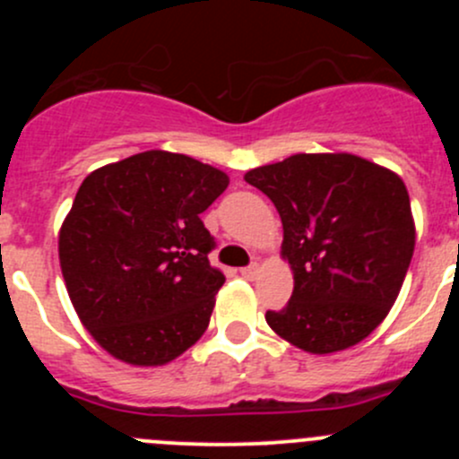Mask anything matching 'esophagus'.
<instances>
[{
  "label": "esophagus",
  "instance_id": "obj_1",
  "mask_svg": "<svg viewBox=\"0 0 459 459\" xmlns=\"http://www.w3.org/2000/svg\"><path fill=\"white\" fill-rule=\"evenodd\" d=\"M259 271H262V268H259V264L257 262H253L251 266H247V268H242V277H247V280H255V277L259 275Z\"/></svg>",
  "mask_w": 459,
  "mask_h": 459
}]
</instances>
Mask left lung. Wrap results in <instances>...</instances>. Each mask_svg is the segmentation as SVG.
Segmentation results:
<instances>
[{
	"label": "left lung",
	"mask_w": 459,
	"mask_h": 459,
	"mask_svg": "<svg viewBox=\"0 0 459 459\" xmlns=\"http://www.w3.org/2000/svg\"><path fill=\"white\" fill-rule=\"evenodd\" d=\"M281 217L293 295L266 322L311 355L368 337L400 295L415 251L409 191L386 166L351 152H298L244 175Z\"/></svg>",
	"instance_id": "1"
}]
</instances>
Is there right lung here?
I'll list each match as a JSON object with an SVG mask.
<instances>
[{"label": "right lung", "mask_w": 459, "mask_h": 459, "mask_svg": "<svg viewBox=\"0 0 459 459\" xmlns=\"http://www.w3.org/2000/svg\"><path fill=\"white\" fill-rule=\"evenodd\" d=\"M229 175L182 152L143 151L92 170L59 229L68 298L92 340L131 367H164L211 322L224 273L200 215Z\"/></svg>", "instance_id": "add662e5"}]
</instances>
